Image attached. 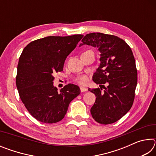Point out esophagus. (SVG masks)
Here are the masks:
<instances>
[{"instance_id":"obj_1","label":"esophagus","mask_w":156,"mask_h":156,"mask_svg":"<svg viewBox=\"0 0 156 156\" xmlns=\"http://www.w3.org/2000/svg\"><path fill=\"white\" fill-rule=\"evenodd\" d=\"M87 91V89L85 88V87H80V91L81 92H84V91Z\"/></svg>"}]
</instances>
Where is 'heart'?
I'll use <instances>...</instances> for the list:
<instances>
[{"label":"heart","mask_w":156,"mask_h":156,"mask_svg":"<svg viewBox=\"0 0 156 156\" xmlns=\"http://www.w3.org/2000/svg\"><path fill=\"white\" fill-rule=\"evenodd\" d=\"M88 80H89L88 77L85 75H82V76H78V77L76 78V80H75L76 83H78V84H83V85H84V84H86L87 83Z\"/></svg>","instance_id":"1"}]
</instances>
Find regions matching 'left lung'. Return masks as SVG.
Returning a JSON list of instances; mask_svg holds the SVG:
<instances>
[{"label":"left lung","instance_id":"1","mask_svg":"<svg viewBox=\"0 0 156 156\" xmlns=\"http://www.w3.org/2000/svg\"><path fill=\"white\" fill-rule=\"evenodd\" d=\"M97 47L100 52V65L93 76L94 83L107 87L88 89L96 98L91 113L97 122L109 125L120 120L133 105L138 73L133 52L127 43L118 36L102 33L88 34L79 47Z\"/></svg>","mask_w":156,"mask_h":156}]
</instances>
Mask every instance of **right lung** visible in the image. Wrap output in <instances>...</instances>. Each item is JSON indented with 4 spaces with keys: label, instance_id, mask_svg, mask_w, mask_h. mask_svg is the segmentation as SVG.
<instances>
[{
    "label": "right lung",
    "instance_id": "add662e5",
    "mask_svg": "<svg viewBox=\"0 0 156 156\" xmlns=\"http://www.w3.org/2000/svg\"><path fill=\"white\" fill-rule=\"evenodd\" d=\"M83 35L47 36L31 42L21 54L16 78L18 94L30 114L43 123L64 118L69 105L80 94L79 87L68 84L58 91L54 73L63 70L69 54Z\"/></svg>",
    "mask_w": 156,
    "mask_h": 156
}]
</instances>
